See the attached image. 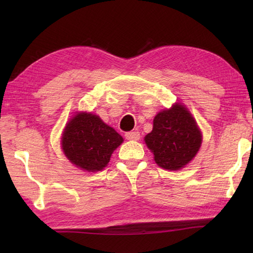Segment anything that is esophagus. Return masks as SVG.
I'll use <instances>...</instances> for the list:
<instances>
[{"label": "esophagus", "mask_w": 253, "mask_h": 253, "mask_svg": "<svg viewBox=\"0 0 253 253\" xmlns=\"http://www.w3.org/2000/svg\"><path fill=\"white\" fill-rule=\"evenodd\" d=\"M125 137L128 140H138L140 138V134L138 131H128Z\"/></svg>", "instance_id": "obj_1"}]
</instances>
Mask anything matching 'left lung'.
I'll return each mask as SVG.
<instances>
[{
  "mask_svg": "<svg viewBox=\"0 0 253 253\" xmlns=\"http://www.w3.org/2000/svg\"><path fill=\"white\" fill-rule=\"evenodd\" d=\"M144 139L160 168L178 170L198 154L202 134L192 114L177 102L156 115L153 130Z\"/></svg>",
  "mask_w": 253,
  "mask_h": 253,
  "instance_id": "1",
  "label": "left lung"
}]
</instances>
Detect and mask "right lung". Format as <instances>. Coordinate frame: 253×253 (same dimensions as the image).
<instances>
[{
    "label": "right lung",
    "mask_w": 253,
    "mask_h": 253,
    "mask_svg": "<svg viewBox=\"0 0 253 253\" xmlns=\"http://www.w3.org/2000/svg\"><path fill=\"white\" fill-rule=\"evenodd\" d=\"M124 142L118 132L91 113H77L65 127L61 147L72 164L87 172L104 169Z\"/></svg>",
    "instance_id": "obj_1"
}]
</instances>
